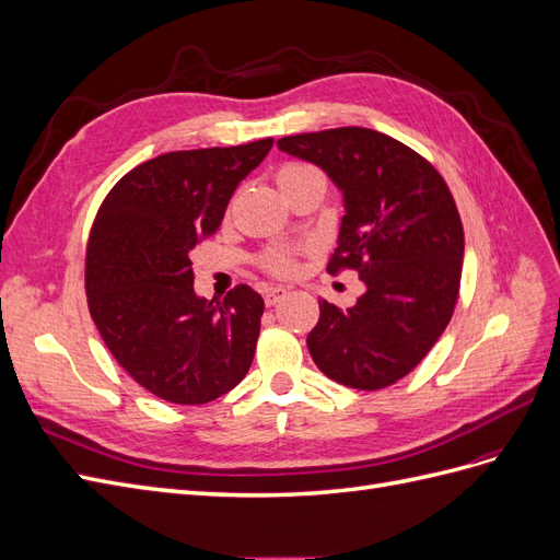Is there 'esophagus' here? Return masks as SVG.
<instances>
[{"mask_svg":"<svg viewBox=\"0 0 560 560\" xmlns=\"http://www.w3.org/2000/svg\"><path fill=\"white\" fill-rule=\"evenodd\" d=\"M284 294H287V290H282V287H266L264 290L266 306H273V303H278Z\"/></svg>","mask_w":560,"mask_h":560,"instance_id":"esophagus-1","label":"esophagus"}]
</instances>
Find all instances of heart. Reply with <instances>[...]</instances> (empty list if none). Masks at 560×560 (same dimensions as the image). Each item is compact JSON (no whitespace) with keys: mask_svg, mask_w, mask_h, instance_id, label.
<instances>
[{"mask_svg":"<svg viewBox=\"0 0 560 560\" xmlns=\"http://www.w3.org/2000/svg\"><path fill=\"white\" fill-rule=\"evenodd\" d=\"M311 173H317L313 165H306V163H284V165H280L276 179H278L280 186H284L287 182L299 179V177H306ZM268 266L278 276H292L294 270H296V261L290 257V254H273V259L268 261Z\"/></svg>","mask_w":560,"mask_h":560,"instance_id":"heart-1","label":"heart"}]
</instances>
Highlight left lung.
I'll return each instance as SVG.
<instances>
[{"instance_id": "8db88e82", "label": "left lung", "mask_w": 560, "mask_h": 560, "mask_svg": "<svg viewBox=\"0 0 560 560\" xmlns=\"http://www.w3.org/2000/svg\"><path fill=\"white\" fill-rule=\"evenodd\" d=\"M278 147L325 171L343 194L327 270L354 268L364 282L352 308L319 299L311 358L341 385H393L444 334L460 290L465 235L448 186L413 149L371 128L290 135Z\"/></svg>"}]
</instances>
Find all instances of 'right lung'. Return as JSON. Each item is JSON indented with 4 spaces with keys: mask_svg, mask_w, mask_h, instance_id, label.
<instances>
[{
    "mask_svg": "<svg viewBox=\"0 0 560 560\" xmlns=\"http://www.w3.org/2000/svg\"><path fill=\"white\" fill-rule=\"evenodd\" d=\"M273 147L171 151L116 182L86 252L95 327L128 376L173 404H208L249 371L264 299L247 284L224 301L194 290L191 249L222 224L229 200Z\"/></svg>",
    "mask_w": 560,
    "mask_h": 560,
    "instance_id": "right-lung-1",
    "label": "right lung"
}]
</instances>
